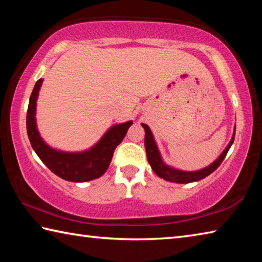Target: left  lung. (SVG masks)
<instances>
[{
  "label": "left lung",
  "instance_id": "8db88e82",
  "mask_svg": "<svg viewBox=\"0 0 262 262\" xmlns=\"http://www.w3.org/2000/svg\"><path fill=\"white\" fill-rule=\"evenodd\" d=\"M142 127L144 128V132H145L144 147H145V151H147V158L150 166H151L154 172L158 177H161V178H163L164 180L171 181V183H177V184H188V183H193V181H199L203 178H206V177H208L210 173H212V172H214L216 168L221 165V163L223 162V159L225 158V156H227L229 149L232 145L233 140H234V133H233L232 139L228 144V147L224 149V151L221 154V156L217 158L214 163H211L209 166L198 171H181V170H178V168L168 166L163 162L161 154L158 151L157 144L156 142H155L154 135L151 130H150V128L145 125V123H142Z\"/></svg>",
  "mask_w": 262,
  "mask_h": 262
}]
</instances>
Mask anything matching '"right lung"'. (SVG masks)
<instances>
[{"mask_svg":"<svg viewBox=\"0 0 262 262\" xmlns=\"http://www.w3.org/2000/svg\"><path fill=\"white\" fill-rule=\"evenodd\" d=\"M41 84V78L35 83L30 97L28 114H26L28 136L35 154L53 173L67 181L84 183V181L99 178L108 168L115 148L121 143L123 137L127 134L128 128L133 125V121L119 123L111 127L98 143L85 151H59L43 142L38 132L37 122H35V106H37Z\"/></svg>","mask_w":262,"mask_h":262,"instance_id":"obj_1","label":"right lung"}]
</instances>
